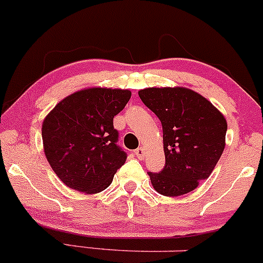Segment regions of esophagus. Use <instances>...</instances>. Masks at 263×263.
<instances>
[{
    "label": "esophagus",
    "mask_w": 263,
    "mask_h": 263,
    "mask_svg": "<svg viewBox=\"0 0 263 263\" xmlns=\"http://www.w3.org/2000/svg\"><path fill=\"white\" fill-rule=\"evenodd\" d=\"M134 153L138 157V159H144V155H145V149H144L143 146H139V148H138Z\"/></svg>",
    "instance_id": "1"
}]
</instances>
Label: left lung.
Listing matches in <instances>:
<instances>
[{
  "label": "left lung",
  "mask_w": 263,
  "mask_h": 263,
  "mask_svg": "<svg viewBox=\"0 0 263 263\" xmlns=\"http://www.w3.org/2000/svg\"><path fill=\"white\" fill-rule=\"evenodd\" d=\"M142 101L159 118L163 128L165 165L149 172L158 193L178 197L207 179L226 145L227 121L211 101L187 87L139 90Z\"/></svg>",
  "instance_id": "left-lung-1"
}]
</instances>
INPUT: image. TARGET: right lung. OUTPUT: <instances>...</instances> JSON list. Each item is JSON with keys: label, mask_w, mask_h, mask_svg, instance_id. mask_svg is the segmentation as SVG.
Segmentation results:
<instances>
[{"label": "right lung", "mask_w": 263, "mask_h": 263, "mask_svg": "<svg viewBox=\"0 0 263 263\" xmlns=\"http://www.w3.org/2000/svg\"><path fill=\"white\" fill-rule=\"evenodd\" d=\"M130 90L89 87L69 95L42 123L47 162L69 188L94 194L111 184L125 163L112 120L125 108Z\"/></svg>", "instance_id": "right-lung-1"}]
</instances>
